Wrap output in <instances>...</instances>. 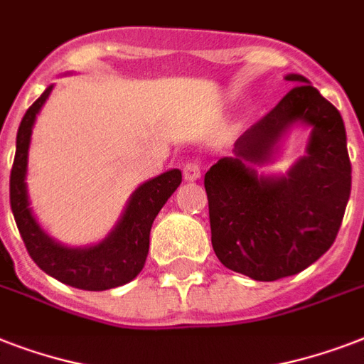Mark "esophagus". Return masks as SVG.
I'll use <instances>...</instances> for the list:
<instances>
[{
    "instance_id": "1",
    "label": "esophagus",
    "mask_w": 364,
    "mask_h": 364,
    "mask_svg": "<svg viewBox=\"0 0 364 364\" xmlns=\"http://www.w3.org/2000/svg\"><path fill=\"white\" fill-rule=\"evenodd\" d=\"M183 176H185V181H196V179H200L202 170H200L198 160H191V162L183 166Z\"/></svg>"
}]
</instances>
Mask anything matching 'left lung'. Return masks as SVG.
<instances>
[{
  "mask_svg": "<svg viewBox=\"0 0 364 364\" xmlns=\"http://www.w3.org/2000/svg\"><path fill=\"white\" fill-rule=\"evenodd\" d=\"M285 79L293 90L204 177L217 259L257 282L294 276L327 253L351 193L342 115L306 77ZM294 125L311 128L305 156L282 176H259L254 166L273 161Z\"/></svg>",
  "mask_w": 364,
  "mask_h": 364,
  "instance_id": "obj_1",
  "label": "left lung"
}]
</instances>
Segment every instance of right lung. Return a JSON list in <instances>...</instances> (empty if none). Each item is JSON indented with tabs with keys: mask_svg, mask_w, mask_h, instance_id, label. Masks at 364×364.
Here are the masks:
<instances>
[{
	"mask_svg": "<svg viewBox=\"0 0 364 364\" xmlns=\"http://www.w3.org/2000/svg\"><path fill=\"white\" fill-rule=\"evenodd\" d=\"M53 87L45 90L26 111L16 134V154L11 170V210L28 253L45 274L54 279L85 289L105 291L132 282L143 270L149 253V234L154 217L181 185V171L168 170L141 183L126 202L121 219L102 242L85 247H68L50 238L31 213L26 173L28 149L37 113L41 111Z\"/></svg>",
	"mask_w": 364,
	"mask_h": 364,
	"instance_id": "obj_1",
	"label": "right lung"
}]
</instances>
